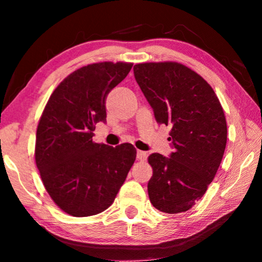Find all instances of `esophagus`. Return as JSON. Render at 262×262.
<instances>
[{
  "label": "esophagus",
  "instance_id": "1",
  "mask_svg": "<svg viewBox=\"0 0 262 262\" xmlns=\"http://www.w3.org/2000/svg\"><path fill=\"white\" fill-rule=\"evenodd\" d=\"M137 160L138 161H145L146 160V152L138 150V151H137Z\"/></svg>",
  "mask_w": 262,
  "mask_h": 262
}]
</instances>
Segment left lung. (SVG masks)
Wrapping results in <instances>:
<instances>
[{"label":"left lung","instance_id":"left-lung-1","mask_svg":"<svg viewBox=\"0 0 262 262\" xmlns=\"http://www.w3.org/2000/svg\"><path fill=\"white\" fill-rule=\"evenodd\" d=\"M135 78L159 124L169 125L174 152L151 154L150 202L166 213L186 212L205 194L223 159L227 120L204 78L177 62L141 63Z\"/></svg>","mask_w":262,"mask_h":262}]
</instances>
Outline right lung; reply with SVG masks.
<instances>
[{"mask_svg":"<svg viewBox=\"0 0 262 262\" xmlns=\"http://www.w3.org/2000/svg\"><path fill=\"white\" fill-rule=\"evenodd\" d=\"M132 63L82 67L60 82L39 120L35 163L56 205L74 217L98 214L112 205L136 160L130 143L113 148L93 142L106 123V98Z\"/></svg>","mask_w":262,"mask_h":262,"instance_id":"right-lung-1","label":"right lung"}]
</instances>
